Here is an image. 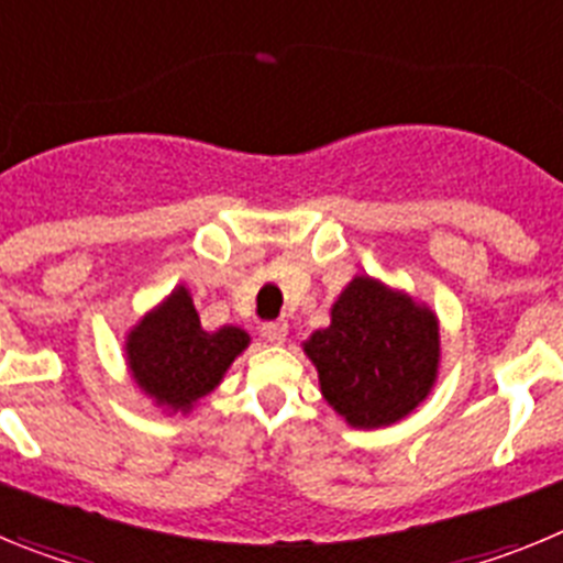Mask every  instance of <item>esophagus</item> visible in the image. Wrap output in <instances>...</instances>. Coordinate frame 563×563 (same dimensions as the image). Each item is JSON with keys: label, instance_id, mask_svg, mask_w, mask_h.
<instances>
[{"label": "esophagus", "instance_id": "esophagus-1", "mask_svg": "<svg viewBox=\"0 0 563 563\" xmlns=\"http://www.w3.org/2000/svg\"><path fill=\"white\" fill-rule=\"evenodd\" d=\"M262 335L267 338V341L271 343H285L287 341V324L285 321H271V324H265L262 327Z\"/></svg>", "mask_w": 563, "mask_h": 563}]
</instances>
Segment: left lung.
Segmentation results:
<instances>
[{"label": "left lung", "instance_id": "obj_1", "mask_svg": "<svg viewBox=\"0 0 563 563\" xmlns=\"http://www.w3.org/2000/svg\"><path fill=\"white\" fill-rule=\"evenodd\" d=\"M321 395L352 429L395 426L440 375V318L426 301L357 273L305 343Z\"/></svg>", "mask_w": 563, "mask_h": 563}]
</instances>
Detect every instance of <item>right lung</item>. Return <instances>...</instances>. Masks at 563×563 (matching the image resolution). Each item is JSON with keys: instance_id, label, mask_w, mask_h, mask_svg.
<instances>
[{"instance_id": "obj_1", "label": "right lung", "mask_w": 563, "mask_h": 563, "mask_svg": "<svg viewBox=\"0 0 563 563\" xmlns=\"http://www.w3.org/2000/svg\"><path fill=\"white\" fill-rule=\"evenodd\" d=\"M247 346L242 327L202 330L191 290L177 285L129 327L123 357L134 386L163 415H191Z\"/></svg>"}]
</instances>
